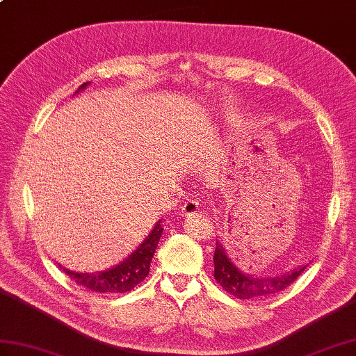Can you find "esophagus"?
<instances>
[{"mask_svg":"<svg viewBox=\"0 0 356 356\" xmlns=\"http://www.w3.org/2000/svg\"><path fill=\"white\" fill-rule=\"evenodd\" d=\"M199 210V202L197 201H187L183 205V214L184 216H190V214H195Z\"/></svg>","mask_w":356,"mask_h":356,"instance_id":"1","label":"esophagus"}]
</instances>
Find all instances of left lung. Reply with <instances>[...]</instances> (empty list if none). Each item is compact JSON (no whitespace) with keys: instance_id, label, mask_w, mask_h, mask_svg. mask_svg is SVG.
Instances as JSON below:
<instances>
[{"instance_id":"left-lung-1","label":"left lung","mask_w":356,"mask_h":356,"mask_svg":"<svg viewBox=\"0 0 356 356\" xmlns=\"http://www.w3.org/2000/svg\"><path fill=\"white\" fill-rule=\"evenodd\" d=\"M214 280L218 281L220 287L232 294L237 299H258L272 296V294L282 291L296 281L305 270L307 266H303L294 272L282 273L275 278H255L252 275L241 273L238 268L231 263L228 255L225 254L223 246L216 241L214 250Z\"/></svg>"}]
</instances>
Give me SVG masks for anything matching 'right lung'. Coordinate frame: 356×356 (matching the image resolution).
<instances>
[{"mask_svg": "<svg viewBox=\"0 0 356 356\" xmlns=\"http://www.w3.org/2000/svg\"><path fill=\"white\" fill-rule=\"evenodd\" d=\"M84 83L80 89H84ZM163 228L160 222L155 225L154 229L134 254L129 255L124 263L101 273H75L63 268V272L80 287L88 289L95 293H127L133 290L136 285L140 284L149 273V264L154 257L155 248L161 237Z\"/></svg>", "mask_w": 356, "mask_h": 356, "instance_id": "obj_1", "label": "right lung"}]
</instances>
